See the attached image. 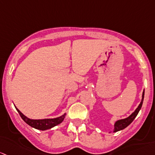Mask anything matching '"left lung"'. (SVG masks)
I'll use <instances>...</instances> for the list:
<instances>
[{
    "mask_svg": "<svg viewBox=\"0 0 155 155\" xmlns=\"http://www.w3.org/2000/svg\"><path fill=\"white\" fill-rule=\"evenodd\" d=\"M144 93H145V91L143 90L142 101H141V102H140V104H139L138 107H137L136 109V110H135L134 112L132 113V114L130 115V116H128L127 118H126V119H120V120H118L117 122L115 123V125H114V132L119 131V130H122V129L125 128L126 127H127V126L130 125V124L132 122H133L134 119L136 118L137 114H138L139 111H140V110L141 109V107H142V105H143V99H144Z\"/></svg>",
    "mask_w": 155,
    "mask_h": 155,
    "instance_id": "obj_1",
    "label": "left lung"
}]
</instances>
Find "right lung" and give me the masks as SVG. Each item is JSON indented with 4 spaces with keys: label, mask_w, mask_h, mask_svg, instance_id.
I'll return each mask as SVG.
<instances>
[{
    "label": "right lung",
    "mask_w": 155,
    "mask_h": 155,
    "mask_svg": "<svg viewBox=\"0 0 155 155\" xmlns=\"http://www.w3.org/2000/svg\"><path fill=\"white\" fill-rule=\"evenodd\" d=\"M16 110L18 112L21 117V119H23V120L25 121L28 125L31 126V127H34V128L39 129V130H48V129H50L51 128V127H54V126L59 125V124H60L62 122H63L65 116H66V113H65L64 115L61 116L60 117L55 118V119H30L29 118L27 117V116H25L24 114H22V113L20 112V110L17 109V108Z\"/></svg>",
    "instance_id": "right-lung-1"
}]
</instances>
